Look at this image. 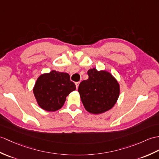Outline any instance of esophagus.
Wrapping results in <instances>:
<instances>
[{
	"instance_id": "esophagus-1",
	"label": "esophagus",
	"mask_w": 159,
	"mask_h": 159,
	"mask_svg": "<svg viewBox=\"0 0 159 159\" xmlns=\"http://www.w3.org/2000/svg\"><path fill=\"white\" fill-rule=\"evenodd\" d=\"M79 83H80V82H76V83H75V84H76V89H78V87H79Z\"/></svg>"
}]
</instances>
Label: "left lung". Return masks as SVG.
Listing matches in <instances>:
<instances>
[{
    "label": "left lung",
    "mask_w": 159,
    "mask_h": 159,
    "mask_svg": "<svg viewBox=\"0 0 159 159\" xmlns=\"http://www.w3.org/2000/svg\"><path fill=\"white\" fill-rule=\"evenodd\" d=\"M89 78L79 86V93L84 108L92 114H101L111 109L119 96V84L105 70H89Z\"/></svg>",
    "instance_id": "8db88e82"
}]
</instances>
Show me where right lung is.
<instances>
[{
	"label": "right lung",
	"mask_w": 159,
	"mask_h": 159,
	"mask_svg": "<svg viewBox=\"0 0 159 159\" xmlns=\"http://www.w3.org/2000/svg\"><path fill=\"white\" fill-rule=\"evenodd\" d=\"M75 89L68 73L52 70L39 77L33 92L40 108L54 112L61 108L66 97Z\"/></svg>",
	"instance_id": "add662e5"
}]
</instances>
